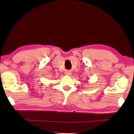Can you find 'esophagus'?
Listing matches in <instances>:
<instances>
[{
	"instance_id": "obj_1",
	"label": "esophagus",
	"mask_w": 134,
	"mask_h": 134,
	"mask_svg": "<svg viewBox=\"0 0 134 134\" xmlns=\"http://www.w3.org/2000/svg\"><path fill=\"white\" fill-rule=\"evenodd\" d=\"M65 74L67 75V76H70V75H71V72H69V71H67V72H65Z\"/></svg>"
}]
</instances>
